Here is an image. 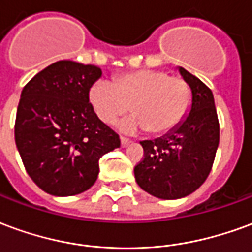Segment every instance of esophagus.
I'll return each instance as SVG.
<instances>
[{
    "instance_id": "esophagus-1",
    "label": "esophagus",
    "mask_w": 252,
    "mask_h": 252,
    "mask_svg": "<svg viewBox=\"0 0 252 252\" xmlns=\"http://www.w3.org/2000/svg\"><path fill=\"white\" fill-rule=\"evenodd\" d=\"M120 142H121V146H123V147H126V146H128V144L131 143V140L124 136H120Z\"/></svg>"
}]
</instances>
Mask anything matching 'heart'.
<instances>
[{
	"instance_id": "heart-1",
	"label": "heart",
	"mask_w": 252,
	"mask_h": 252,
	"mask_svg": "<svg viewBox=\"0 0 252 252\" xmlns=\"http://www.w3.org/2000/svg\"><path fill=\"white\" fill-rule=\"evenodd\" d=\"M89 102L99 120L115 123L129 108L135 115L121 123L124 131L147 129L160 135L185 120L191 105L189 85L160 70L126 72L109 81L99 79L89 89Z\"/></svg>"
}]
</instances>
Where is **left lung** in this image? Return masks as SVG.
<instances>
[{
	"mask_svg": "<svg viewBox=\"0 0 252 252\" xmlns=\"http://www.w3.org/2000/svg\"><path fill=\"white\" fill-rule=\"evenodd\" d=\"M178 71L191 90L189 115L163 136L140 142L144 158L135 166L137 185L162 200L186 197L205 182L220 139L212 90L184 67Z\"/></svg>",
	"mask_w": 252,
	"mask_h": 252,
	"instance_id": "left-lung-1",
	"label": "left lung"
}]
</instances>
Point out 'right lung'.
<instances>
[{
  "label": "right lung",
  "instance_id": "add662e5",
  "mask_svg": "<svg viewBox=\"0 0 252 252\" xmlns=\"http://www.w3.org/2000/svg\"><path fill=\"white\" fill-rule=\"evenodd\" d=\"M101 75L97 66L59 61L21 92L14 140L28 175L48 194L67 197L90 189L99 158L120 147L119 135L89 102V89Z\"/></svg>",
  "mask_w": 252,
  "mask_h": 252
}]
</instances>
